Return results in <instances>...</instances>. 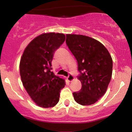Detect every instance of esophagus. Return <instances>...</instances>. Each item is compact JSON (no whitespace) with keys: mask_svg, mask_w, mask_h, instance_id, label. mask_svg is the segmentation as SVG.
Listing matches in <instances>:
<instances>
[{"mask_svg":"<svg viewBox=\"0 0 132 132\" xmlns=\"http://www.w3.org/2000/svg\"><path fill=\"white\" fill-rule=\"evenodd\" d=\"M67 80H68V81H71L72 80H73V75L71 74H69L68 77H67Z\"/></svg>","mask_w":132,"mask_h":132,"instance_id":"obj_1","label":"esophagus"}]
</instances>
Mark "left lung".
I'll return each mask as SVG.
<instances>
[{
  "label": "left lung",
  "instance_id": "8db88e82",
  "mask_svg": "<svg viewBox=\"0 0 132 132\" xmlns=\"http://www.w3.org/2000/svg\"><path fill=\"white\" fill-rule=\"evenodd\" d=\"M66 45L78 63L81 89L73 93L75 101L82 106L94 104L106 92L111 80L113 61L100 42L82 35L67 34Z\"/></svg>",
  "mask_w": 132,
  "mask_h": 132
}]
</instances>
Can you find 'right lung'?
Here are the masks:
<instances>
[{
	"instance_id": "right-lung-1",
	"label": "right lung",
	"mask_w": 132,
	"mask_h": 132,
	"mask_svg": "<svg viewBox=\"0 0 132 132\" xmlns=\"http://www.w3.org/2000/svg\"><path fill=\"white\" fill-rule=\"evenodd\" d=\"M65 38L60 33L40 35L27 46L20 60V73L23 86L31 99L42 108L55 106L64 87V80L54 74L51 66L54 53Z\"/></svg>"
}]
</instances>
